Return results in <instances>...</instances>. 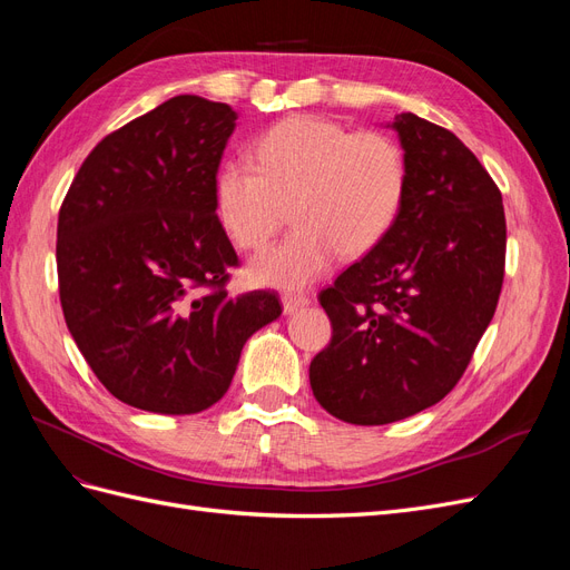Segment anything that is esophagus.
I'll return each mask as SVG.
<instances>
[{"instance_id": "esophagus-1", "label": "esophagus", "mask_w": 570, "mask_h": 570, "mask_svg": "<svg viewBox=\"0 0 570 570\" xmlns=\"http://www.w3.org/2000/svg\"><path fill=\"white\" fill-rule=\"evenodd\" d=\"M308 302H312V297H308V295H292V292H289V295L283 297V312L285 314H295L297 308L306 306Z\"/></svg>"}]
</instances>
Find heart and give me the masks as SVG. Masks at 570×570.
I'll return each mask as SVG.
<instances>
[{
  "label": "heart",
  "instance_id": "obj_1",
  "mask_svg": "<svg viewBox=\"0 0 570 570\" xmlns=\"http://www.w3.org/2000/svg\"><path fill=\"white\" fill-rule=\"evenodd\" d=\"M406 157L381 130H347L318 116H289L256 142V164L226 159L214 197L223 228L239 249L258 252L281 230L292 206L297 228L258 256V285L302 287L333 266L340 252L364 256L402 214Z\"/></svg>",
  "mask_w": 570,
  "mask_h": 570
}]
</instances>
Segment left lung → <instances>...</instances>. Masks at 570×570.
<instances>
[{
	"label": "left lung",
	"instance_id": "left-lung-1",
	"mask_svg": "<svg viewBox=\"0 0 570 570\" xmlns=\"http://www.w3.org/2000/svg\"><path fill=\"white\" fill-rule=\"evenodd\" d=\"M390 128L409 170L402 214L318 295L333 337L308 366L318 404L354 425L402 421L450 394L504 281L502 193L475 154L416 114Z\"/></svg>",
	"mask_w": 570,
	"mask_h": 570
}]
</instances>
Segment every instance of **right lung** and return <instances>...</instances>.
Masks as SVG:
<instances>
[{"instance_id": "1", "label": "right lung", "mask_w": 570, "mask_h": 570, "mask_svg": "<svg viewBox=\"0 0 570 570\" xmlns=\"http://www.w3.org/2000/svg\"><path fill=\"white\" fill-rule=\"evenodd\" d=\"M237 114L178 95L107 135L59 212L68 331L116 400L168 416L228 392L245 342L275 321V292L230 297L237 254L214 183Z\"/></svg>"}]
</instances>
